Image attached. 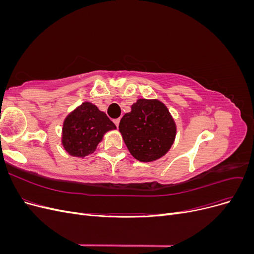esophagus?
Wrapping results in <instances>:
<instances>
[{
  "label": "esophagus",
  "instance_id": "34e87169",
  "mask_svg": "<svg viewBox=\"0 0 254 254\" xmlns=\"http://www.w3.org/2000/svg\"><path fill=\"white\" fill-rule=\"evenodd\" d=\"M120 119H117V120H114L113 122H114V124H115V126H117V127H119V125H120Z\"/></svg>",
  "mask_w": 254,
  "mask_h": 254
}]
</instances>
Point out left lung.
<instances>
[{"label": "left lung", "instance_id": "left-lung-1", "mask_svg": "<svg viewBox=\"0 0 254 254\" xmlns=\"http://www.w3.org/2000/svg\"><path fill=\"white\" fill-rule=\"evenodd\" d=\"M119 129L129 152L140 162H152L166 155L177 134L170 110L156 98L137 99L122 118Z\"/></svg>", "mask_w": 254, "mask_h": 254}]
</instances>
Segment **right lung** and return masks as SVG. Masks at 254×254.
I'll return each mask as SVG.
<instances>
[{"label": "right lung", "mask_w": 254, "mask_h": 254, "mask_svg": "<svg viewBox=\"0 0 254 254\" xmlns=\"http://www.w3.org/2000/svg\"><path fill=\"white\" fill-rule=\"evenodd\" d=\"M114 129L105 112L91 102H83L64 119L61 145L70 156L84 158L95 151L105 133Z\"/></svg>", "instance_id": "add662e5"}]
</instances>
